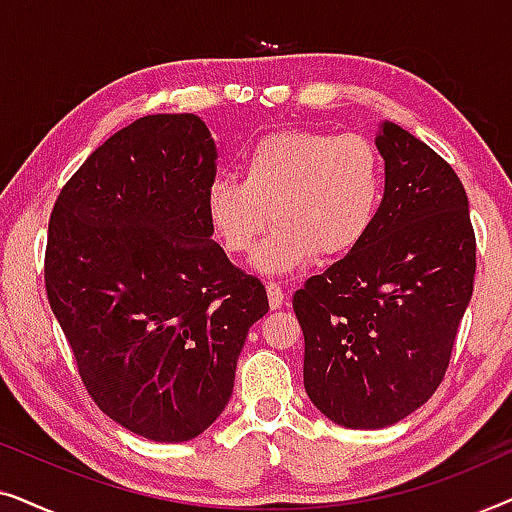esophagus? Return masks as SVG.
I'll return each instance as SVG.
<instances>
[{
  "mask_svg": "<svg viewBox=\"0 0 512 512\" xmlns=\"http://www.w3.org/2000/svg\"><path fill=\"white\" fill-rule=\"evenodd\" d=\"M265 291H268V303H270L272 310H279V307L284 305L282 286H279L277 282H270L268 286H265Z\"/></svg>",
  "mask_w": 512,
  "mask_h": 512,
  "instance_id": "34e87169",
  "label": "esophagus"
}]
</instances>
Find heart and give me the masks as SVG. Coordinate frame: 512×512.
Returning <instances> with one entry per match:
<instances>
[{"instance_id":"obj_1","label":"heart","mask_w":512,"mask_h":512,"mask_svg":"<svg viewBox=\"0 0 512 512\" xmlns=\"http://www.w3.org/2000/svg\"><path fill=\"white\" fill-rule=\"evenodd\" d=\"M382 160L361 135L277 130L249 146L240 181L214 179L205 193L207 226L228 254L254 251L270 221L279 223L256 251L261 275H289L345 256L366 240L382 202Z\"/></svg>"}]
</instances>
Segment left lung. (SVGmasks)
Wrapping results in <instances>:
<instances>
[{
	"label": "left lung",
	"mask_w": 512,
	"mask_h": 512,
	"mask_svg": "<svg viewBox=\"0 0 512 512\" xmlns=\"http://www.w3.org/2000/svg\"><path fill=\"white\" fill-rule=\"evenodd\" d=\"M384 198L359 247L293 296L305 335V391L347 429H384L443 382L473 296L475 235L450 165L382 121Z\"/></svg>",
	"instance_id": "1"
}]
</instances>
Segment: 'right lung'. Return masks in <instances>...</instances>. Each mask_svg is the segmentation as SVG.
I'll return each mask as SVG.
<instances>
[{"label": "right lung", "mask_w": 512, "mask_h": 512, "mask_svg": "<svg viewBox=\"0 0 512 512\" xmlns=\"http://www.w3.org/2000/svg\"><path fill=\"white\" fill-rule=\"evenodd\" d=\"M216 156L198 116L137 118L90 153L48 223V303L81 380L104 415L156 443L216 422L270 310L207 226Z\"/></svg>", "instance_id": "right-lung-1"}]
</instances>
